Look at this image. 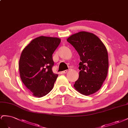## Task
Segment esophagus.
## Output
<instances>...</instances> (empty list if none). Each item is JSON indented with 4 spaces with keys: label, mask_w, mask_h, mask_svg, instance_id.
<instances>
[{
    "label": "esophagus",
    "mask_w": 128,
    "mask_h": 128,
    "mask_svg": "<svg viewBox=\"0 0 128 128\" xmlns=\"http://www.w3.org/2000/svg\"><path fill=\"white\" fill-rule=\"evenodd\" d=\"M68 70H65V71H63L62 72V74H66V73L68 72Z\"/></svg>",
    "instance_id": "obj_1"
}]
</instances>
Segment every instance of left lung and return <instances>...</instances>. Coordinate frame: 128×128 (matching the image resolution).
I'll list each match as a JSON object with an SVG mask.
<instances>
[{
  "mask_svg": "<svg viewBox=\"0 0 128 128\" xmlns=\"http://www.w3.org/2000/svg\"><path fill=\"white\" fill-rule=\"evenodd\" d=\"M67 41L78 52L79 76L75 82V89L85 96H89L100 89L107 77L108 56L106 48L95 34L80 32L73 34Z\"/></svg>",
  "mask_w": 128,
  "mask_h": 128,
  "instance_id": "8db88e82",
  "label": "left lung"
}]
</instances>
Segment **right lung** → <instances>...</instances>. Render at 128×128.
<instances>
[{
    "mask_svg": "<svg viewBox=\"0 0 128 128\" xmlns=\"http://www.w3.org/2000/svg\"><path fill=\"white\" fill-rule=\"evenodd\" d=\"M60 42L59 38L41 36L32 40L21 52L20 78L35 97L45 96L53 88L58 75L52 70V54Z\"/></svg>",
    "mask_w": 128,
    "mask_h": 128,
    "instance_id": "add662e5",
    "label": "right lung"
}]
</instances>
